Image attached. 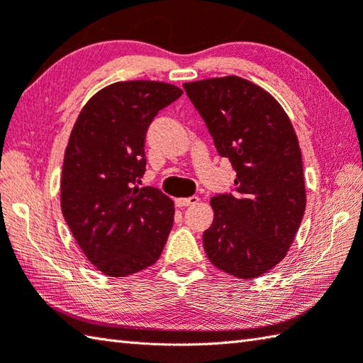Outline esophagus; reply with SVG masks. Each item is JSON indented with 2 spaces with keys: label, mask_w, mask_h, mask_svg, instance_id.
Returning <instances> with one entry per match:
<instances>
[{
  "label": "esophagus",
  "mask_w": 363,
  "mask_h": 363,
  "mask_svg": "<svg viewBox=\"0 0 363 363\" xmlns=\"http://www.w3.org/2000/svg\"><path fill=\"white\" fill-rule=\"evenodd\" d=\"M196 203H198V196L176 198V206H179V208H186V206H194Z\"/></svg>",
  "instance_id": "obj_1"
}]
</instances>
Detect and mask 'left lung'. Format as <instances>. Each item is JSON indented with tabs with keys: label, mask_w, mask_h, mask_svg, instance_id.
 Here are the masks:
<instances>
[{
	"label": "left lung",
	"mask_w": 363,
	"mask_h": 363,
	"mask_svg": "<svg viewBox=\"0 0 363 363\" xmlns=\"http://www.w3.org/2000/svg\"><path fill=\"white\" fill-rule=\"evenodd\" d=\"M222 157L236 169L234 194L211 200L214 222L203 233L209 261L238 279H255L286 257L305 196L294 127L258 84L236 75L182 84Z\"/></svg>",
	"instance_id": "8db88e82"
}]
</instances>
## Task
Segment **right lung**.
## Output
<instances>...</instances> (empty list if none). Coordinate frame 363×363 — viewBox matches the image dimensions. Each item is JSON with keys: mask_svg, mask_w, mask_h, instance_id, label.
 <instances>
[{"mask_svg": "<svg viewBox=\"0 0 363 363\" xmlns=\"http://www.w3.org/2000/svg\"><path fill=\"white\" fill-rule=\"evenodd\" d=\"M181 94L163 82L111 83L84 104L70 132L61 211L82 252L105 275L143 271L167 244L173 200L137 182L146 169L147 127Z\"/></svg>", "mask_w": 363, "mask_h": 363, "instance_id": "right-lung-1", "label": "right lung"}]
</instances>
